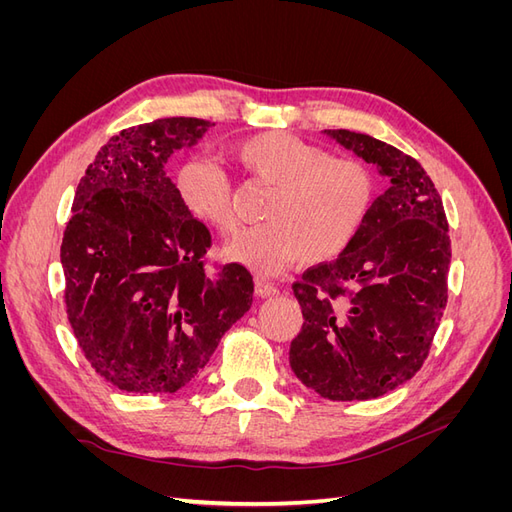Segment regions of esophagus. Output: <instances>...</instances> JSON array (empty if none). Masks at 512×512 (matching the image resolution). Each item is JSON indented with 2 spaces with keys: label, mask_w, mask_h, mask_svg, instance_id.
I'll use <instances>...</instances> for the list:
<instances>
[{
  "label": "esophagus",
  "mask_w": 512,
  "mask_h": 512,
  "mask_svg": "<svg viewBox=\"0 0 512 512\" xmlns=\"http://www.w3.org/2000/svg\"><path fill=\"white\" fill-rule=\"evenodd\" d=\"M254 292H256V297H260V299H267V297H275L277 292V286H273L271 282H267V280H262V277H256L254 280Z\"/></svg>",
  "instance_id": "34e87169"
}]
</instances>
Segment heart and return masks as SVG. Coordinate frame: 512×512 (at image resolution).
Here are the masks:
<instances>
[{
    "label": "heart",
    "instance_id": "heart-1",
    "mask_svg": "<svg viewBox=\"0 0 512 512\" xmlns=\"http://www.w3.org/2000/svg\"><path fill=\"white\" fill-rule=\"evenodd\" d=\"M245 175L273 192L265 224L239 230L226 241L224 256L256 273H280L303 258L320 265L344 254L359 235L374 196L369 168L284 132H262L230 149ZM175 192L192 218L220 232L235 228L230 185L220 166L205 156L183 160Z\"/></svg>",
    "mask_w": 512,
    "mask_h": 512
}]
</instances>
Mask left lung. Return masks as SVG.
I'll return each instance as SVG.
<instances>
[{
    "label": "left lung",
    "mask_w": 512,
    "mask_h": 512,
    "mask_svg": "<svg viewBox=\"0 0 512 512\" xmlns=\"http://www.w3.org/2000/svg\"><path fill=\"white\" fill-rule=\"evenodd\" d=\"M322 134L391 183L348 250L292 286L303 329L290 344V367L327 399H376L427 359L446 307L448 224L436 185L414 158L367 134Z\"/></svg>",
    "instance_id": "left-lung-1"
}]
</instances>
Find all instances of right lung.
I'll use <instances>...</instances> for the list:
<instances>
[{"label":"right lung","mask_w":512,"mask_h":512,"mask_svg":"<svg viewBox=\"0 0 512 512\" xmlns=\"http://www.w3.org/2000/svg\"><path fill=\"white\" fill-rule=\"evenodd\" d=\"M211 126L166 117L123 130L76 188L61 243L68 320L85 359L121 391L183 389L252 305L245 267H203L209 230L164 170Z\"/></svg>","instance_id":"obj_1"}]
</instances>
